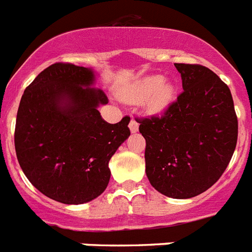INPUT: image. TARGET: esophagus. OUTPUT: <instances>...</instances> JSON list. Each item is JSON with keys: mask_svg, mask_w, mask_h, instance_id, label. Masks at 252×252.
<instances>
[{"mask_svg": "<svg viewBox=\"0 0 252 252\" xmlns=\"http://www.w3.org/2000/svg\"><path fill=\"white\" fill-rule=\"evenodd\" d=\"M129 129H130V132H132V133H134V132H137V130H139V123L136 122L134 119H130Z\"/></svg>", "mask_w": 252, "mask_h": 252, "instance_id": "esophagus-1", "label": "esophagus"}]
</instances>
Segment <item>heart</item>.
Masks as SVG:
<instances>
[{
    "label": "heart",
    "mask_w": 252,
    "mask_h": 252,
    "mask_svg": "<svg viewBox=\"0 0 252 252\" xmlns=\"http://www.w3.org/2000/svg\"><path fill=\"white\" fill-rule=\"evenodd\" d=\"M176 90L172 83L164 82L158 75L145 76L126 87L122 92V97L126 101L140 103L145 100L147 108L151 112H161L174 99Z\"/></svg>",
    "instance_id": "b5f03b06"
}]
</instances>
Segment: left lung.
<instances>
[{
    "label": "left lung",
    "mask_w": 252,
    "mask_h": 252,
    "mask_svg": "<svg viewBox=\"0 0 252 252\" xmlns=\"http://www.w3.org/2000/svg\"><path fill=\"white\" fill-rule=\"evenodd\" d=\"M184 91L161 115L137 118L151 185L170 198H191L214 185L238 140L230 88L202 64L174 63Z\"/></svg>",
    "instance_id": "1"
}]
</instances>
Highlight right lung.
Listing matches in <instances>:
<instances>
[{
  "label": "right lung",
  "mask_w": 252,
  "mask_h": 252,
  "mask_svg": "<svg viewBox=\"0 0 252 252\" xmlns=\"http://www.w3.org/2000/svg\"><path fill=\"white\" fill-rule=\"evenodd\" d=\"M90 68L58 62L25 90L15 122L17 158L28 180L46 197L67 203L90 202L108 185V164L128 139L130 118L109 124L97 111L108 97Z\"/></svg>",
  "instance_id": "add662e5"
}]
</instances>
